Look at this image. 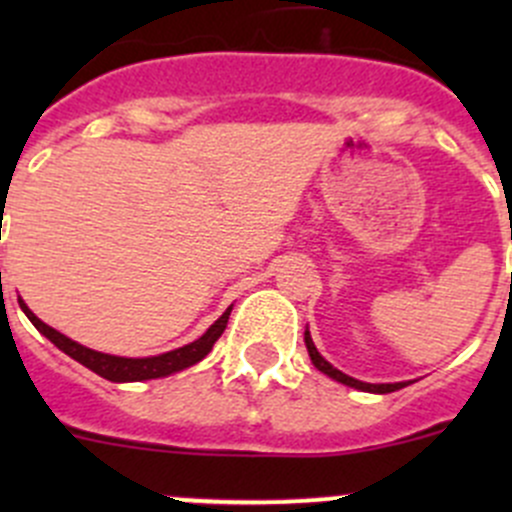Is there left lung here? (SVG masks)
I'll return each instance as SVG.
<instances>
[{
  "label": "left lung",
  "mask_w": 512,
  "mask_h": 512,
  "mask_svg": "<svg viewBox=\"0 0 512 512\" xmlns=\"http://www.w3.org/2000/svg\"><path fill=\"white\" fill-rule=\"evenodd\" d=\"M304 344H307V352H309V356H312V364L317 366L319 371H324V374L332 376V379L342 381V384L354 386V389L371 391V394H391V391L404 389V386H409V384H406V381H401V384H366V381L352 379V376H347V374H342V371H339V369H334V366L329 364V361L317 352V347H314V342H312V337H309V332H304Z\"/></svg>",
  "instance_id": "8db88e82"
}]
</instances>
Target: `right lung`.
I'll list each match as a JSON object with an SVG mask.
<instances>
[{
    "mask_svg": "<svg viewBox=\"0 0 512 512\" xmlns=\"http://www.w3.org/2000/svg\"><path fill=\"white\" fill-rule=\"evenodd\" d=\"M19 307L24 309V314L29 317V322H32L34 327L39 329L46 339H49V342H54L61 352L69 354L71 359H76L79 364H84L86 369L96 371L98 376H103V379H108V381L160 379V376L175 374V371L188 369V366L198 364L200 359H205V356H208L210 349H213V344L220 339V334L225 332L227 319H230V312H232V307H227V312L213 324V327L208 329V332L203 334V337L195 339V342H190V344H185V347L173 349V352L160 354V356H148V359H123V356L101 354V352H94V349H86V347H81V344L71 342L69 337H64L61 332L51 329L49 324L41 322V319L36 317L32 309L22 302V299H19Z\"/></svg>",
    "mask_w": 512,
    "mask_h": 512,
    "instance_id": "1",
    "label": "right lung"
}]
</instances>
